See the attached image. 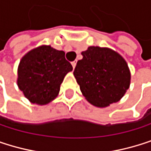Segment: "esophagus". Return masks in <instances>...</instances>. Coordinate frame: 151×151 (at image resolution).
<instances>
[{
  "mask_svg": "<svg viewBox=\"0 0 151 151\" xmlns=\"http://www.w3.org/2000/svg\"><path fill=\"white\" fill-rule=\"evenodd\" d=\"M76 63H77V61H73V62H71V65H72V68H73V69L75 68V66H76Z\"/></svg>",
  "mask_w": 151,
  "mask_h": 151,
  "instance_id": "esophagus-1",
  "label": "esophagus"
}]
</instances>
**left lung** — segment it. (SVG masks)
<instances>
[{
    "instance_id": "1",
    "label": "left lung",
    "mask_w": 151,
    "mask_h": 151,
    "mask_svg": "<svg viewBox=\"0 0 151 151\" xmlns=\"http://www.w3.org/2000/svg\"><path fill=\"white\" fill-rule=\"evenodd\" d=\"M73 75L86 100L99 108L119 102L130 87L131 73L118 52L91 46L81 52Z\"/></svg>"
}]
</instances>
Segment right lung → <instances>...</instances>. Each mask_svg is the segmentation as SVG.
<instances>
[{"label":"right lung","mask_w":151,"mask_h":151,"mask_svg":"<svg viewBox=\"0 0 151 151\" xmlns=\"http://www.w3.org/2000/svg\"><path fill=\"white\" fill-rule=\"evenodd\" d=\"M64 55L49 45H41L22 57L17 82L30 103L46 105L58 96L65 75L72 70Z\"/></svg>","instance_id":"add662e5"}]
</instances>
